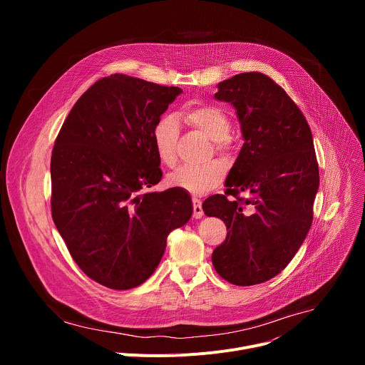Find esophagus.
Returning a JSON list of instances; mask_svg holds the SVG:
<instances>
[{
	"mask_svg": "<svg viewBox=\"0 0 365 365\" xmlns=\"http://www.w3.org/2000/svg\"><path fill=\"white\" fill-rule=\"evenodd\" d=\"M192 203H193V218H195V220L202 218V215H203L202 202H200L197 197H193V199H192Z\"/></svg>",
	"mask_w": 365,
	"mask_h": 365,
	"instance_id": "esophagus-1",
	"label": "esophagus"
}]
</instances>
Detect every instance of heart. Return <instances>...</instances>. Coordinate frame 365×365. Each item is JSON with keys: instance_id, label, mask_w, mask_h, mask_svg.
I'll use <instances>...</instances> for the list:
<instances>
[{"instance_id": "heart-1", "label": "heart", "mask_w": 365, "mask_h": 365, "mask_svg": "<svg viewBox=\"0 0 365 365\" xmlns=\"http://www.w3.org/2000/svg\"><path fill=\"white\" fill-rule=\"evenodd\" d=\"M185 120L214 141L218 153L228 154L232 150L231 120L225 110L211 103H196L183 110ZM179 123L172 114L159 118L153 130V143L159 160L173 168L178 162ZM227 175V165L222 160H211L203 165H186L173 172L168 182L172 187L186 190L192 195H205L215 189Z\"/></svg>"}]
</instances>
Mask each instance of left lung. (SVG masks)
Listing matches in <instances>:
<instances>
[{"mask_svg": "<svg viewBox=\"0 0 365 365\" xmlns=\"http://www.w3.org/2000/svg\"><path fill=\"white\" fill-rule=\"evenodd\" d=\"M215 98L237 110L244 144L225 193L202 205L228 231L212 264L224 280L252 286L277 276L310 230L319 187L314 138L299 107L264 73L235 75L218 83ZM242 191L250 197L241 198Z\"/></svg>", "mask_w": 365, "mask_h": 365, "instance_id": "8db88e82", "label": "left lung"}]
</instances>
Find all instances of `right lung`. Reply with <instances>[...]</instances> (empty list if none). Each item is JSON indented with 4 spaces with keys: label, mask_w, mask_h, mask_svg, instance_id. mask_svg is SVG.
<instances>
[{
    "label": "right lung",
    "mask_w": 365,
    "mask_h": 365,
    "mask_svg": "<svg viewBox=\"0 0 365 365\" xmlns=\"http://www.w3.org/2000/svg\"><path fill=\"white\" fill-rule=\"evenodd\" d=\"M179 93L123 73L102 78L76 101L55 141L51 217L79 269L106 287L144 283L168 235L190 220L185 190L143 192L162 180L153 130Z\"/></svg>",
    "instance_id": "add662e5"
}]
</instances>
